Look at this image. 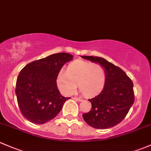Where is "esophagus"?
Listing matches in <instances>:
<instances>
[{"instance_id":"34e87169","label":"esophagus","mask_w":151,"mask_h":151,"mask_svg":"<svg viewBox=\"0 0 151 151\" xmlns=\"http://www.w3.org/2000/svg\"><path fill=\"white\" fill-rule=\"evenodd\" d=\"M73 99H75L76 101H82V99L80 98V97H73Z\"/></svg>"}]
</instances>
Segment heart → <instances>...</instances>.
Instances as JSON below:
<instances>
[{
    "mask_svg": "<svg viewBox=\"0 0 151 151\" xmlns=\"http://www.w3.org/2000/svg\"><path fill=\"white\" fill-rule=\"evenodd\" d=\"M106 81V70L101 65L76 60L68 65L65 71H59L56 78L60 91L70 96L76 91L77 84L85 95L93 96L101 90Z\"/></svg>",
    "mask_w": 151,
    "mask_h": 151,
    "instance_id": "heart-1",
    "label": "heart"
}]
</instances>
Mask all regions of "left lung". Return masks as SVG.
Masks as SVG:
<instances>
[{"instance_id": "left-lung-1", "label": "left lung", "mask_w": 151, "mask_h": 151, "mask_svg": "<svg viewBox=\"0 0 151 151\" xmlns=\"http://www.w3.org/2000/svg\"><path fill=\"white\" fill-rule=\"evenodd\" d=\"M101 65L106 70V81L101 93L88 99L91 109L83 114L84 121L96 129H107L120 123L133 104V83L120 68L104 58L82 56Z\"/></svg>"}]
</instances>
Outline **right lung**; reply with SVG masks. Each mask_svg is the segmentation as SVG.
Here are the masks:
<instances>
[{
  "mask_svg": "<svg viewBox=\"0 0 151 151\" xmlns=\"http://www.w3.org/2000/svg\"><path fill=\"white\" fill-rule=\"evenodd\" d=\"M73 55L60 52L27 64L19 73L16 94L19 109L27 120L45 124L58 115L69 97H64L57 86L58 73Z\"/></svg>",
  "mask_w": 151,
  "mask_h": 151,
  "instance_id": "add662e5",
  "label": "right lung"
}]
</instances>
